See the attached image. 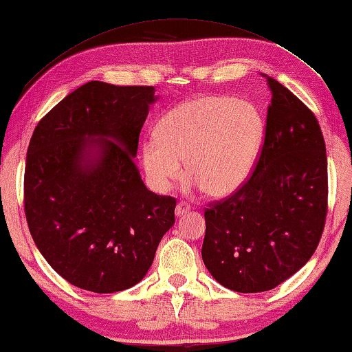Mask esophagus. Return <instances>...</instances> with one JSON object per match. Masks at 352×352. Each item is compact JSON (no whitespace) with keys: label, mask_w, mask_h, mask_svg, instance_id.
Returning <instances> with one entry per match:
<instances>
[{"label":"esophagus","mask_w":352,"mask_h":352,"mask_svg":"<svg viewBox=\"0 0 352 352\" xmlns=\"http://www.w3.org/2000/svg\"><path fill=\"white\" fill-rule=\"evenodd\" d=\"M190 209H192V207H190L188 203H177L176 209H175V214H176V217H181L184 214H187Z\"/></svg>","instance_id":"1"}]
</instances>
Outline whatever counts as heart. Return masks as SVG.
Segmentation results:
<instances>
[{
	"instance_id": "obj_1",
	"label": "heart",
	"mask_w": 352,
	"mask_h": 352,
	"mask_svg": "<svg viewBox=\"0 0 352 352\" xmlns=\"http://www.w3.org/2000/svg\"><path fill=\"white\" fill-rule=\"evenodd\" d=\"M263 134L256 106L228 96L206 95L166 112L157 135L143 142L149 186L164 193L187 176L207 197L223 198L241 187L254 166Z\"/></svg>"
}]
</instances>
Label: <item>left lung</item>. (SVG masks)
Returning <instances> with one entry per match:
<instances>
[{
	"instance_id": "1",
	"label": "left lung",
	"mask_w": 352,
	"mask_h": 352,
	"mask_svg": "<svg viewBox=\"0 0 352 352\" xmlns=\"http://www.w3.org/2000/svg\"><path fill=\"white\" fill-rule=\"evenodd\" d=\"M265 140L256 168L230 197L206 207L201 256L223 287L272 290L307 263L327 214V157L314 112L267 76Z\"/></svg>"
}]
</instances>
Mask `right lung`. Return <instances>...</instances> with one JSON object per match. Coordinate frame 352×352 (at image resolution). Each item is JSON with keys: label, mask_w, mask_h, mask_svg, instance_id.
<instances>
[{"label": "right lung", "mask_w": 352, "mask_h": 352, "mask_svg": "<svg viewBox=\"0 0 352 352\" xmlns=\"http://www.w3.org/2000/svg\"><path fill=\"white\" fill-rule=\"evenodd\" d=\"M154 91L90 80L51 109L31 137L30 232L51 268L82 290L138 284L175 224L176 199L148 190L134 160Z\"/></svg>", "instance_id": "1"}]
</instances>
